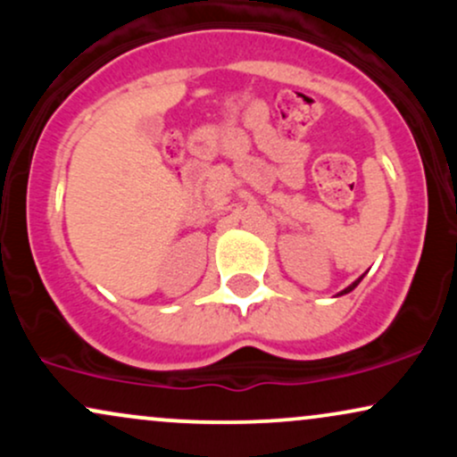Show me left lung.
<instances>
[{"instance_id":"obj_1","label":"left lung","mask_w":457,"mask_h":457,"mask_svg":"<svg viewBox=\"0 0 457 457\" xmlns=\"http://www.w3.org/2000/svg\"><path fill=\"white\" fill-rule=\"evenodd\" d=\"M363 277H365V275H361V277H359V279H356V281H353V283H350V286H348V287H344V290H342V292H339V295H337V296H344V295H348V292H353V290H354V287H356V286H359V283H361V279H363Z\"/></svg>"}]
</instances>
